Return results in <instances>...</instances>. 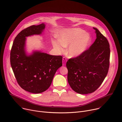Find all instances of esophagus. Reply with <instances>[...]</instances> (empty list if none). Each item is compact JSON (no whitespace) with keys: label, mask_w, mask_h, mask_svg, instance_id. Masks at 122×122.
Masks as SVG:
<instances>
[{"label":"esophagus","mask_w":122,"mask_h":122,"mask_svg":"<svg viewBox=\"0 0 122 122\" xmlns=\"http://www.w3.org/2000/svg\"><path fill=\"white\" fill-rule=\"evenodd\" d=\"M67 60H66V59L64 57L63 58V61H62V63H63V66H65L66 64V62Z\"/></svg>","instance_id":"esophagus-1"}]
</instances>
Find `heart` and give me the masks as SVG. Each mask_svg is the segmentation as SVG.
I'll use <instances>...</instances> for the list:
<instances>
[{
  "mask_svg": "<svg viewBox=\"0 0 122 122\" xmlns=\"http://www.w3.org/2000/svg\"><path fill=\"white\" fill-rule=\"evenodd\" d=\"M58 41L53 43L54 48L59 54L63 53V47L68 48L66 54L69 58H75L82 55L87 50L92 42L90 34L80 28L65 29L58 35Z\"/></svg>",
  "mask_w": 122,
  "mask_h": 122,
  "instance_id": "b5f03b06",
  "label": "heart"
}]
</instances>
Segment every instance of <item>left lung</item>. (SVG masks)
I'll list each match as a JSON object with an SVG mask.
<instances>
[{
  "instance_id": "left-lung-1",
  "label": "left lung",
  "mask_w": 122,
  "mask_h": 122,
  "mask_svg": "<svg viewBox=\"0 0 122 122\" xmlns=\"http://www.w3.org/2000/svg\"><path fill=\"white\" fill-rule=\"evenodd\" d=\"M96 41L81 56L66 62L67 81L76 93L95 92L106 77L110 65V49L107 39L96 28Z\"/></svg>"
}]
</instances>
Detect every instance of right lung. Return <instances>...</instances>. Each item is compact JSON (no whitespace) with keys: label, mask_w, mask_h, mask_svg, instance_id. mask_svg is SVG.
<instances>
[{"label":"right lung","mask_w":122,"mask_h":122,"mask_svg":"<svg viewBox=\"0 0 122 122\" xmlns=\"http://www.w3.org/2000/svg\"><path fill=\"white\" fill-rule=\"evenodd\" d=\"M42 23L30 26L15 37L10 51V65L17 82L24 90L39 94L50 86L57 69L62 66V57L40 51L28 55L25 49L26 37L40 35L45 28Z\"/></svg>","instance_id":"1"}]
</instances>
